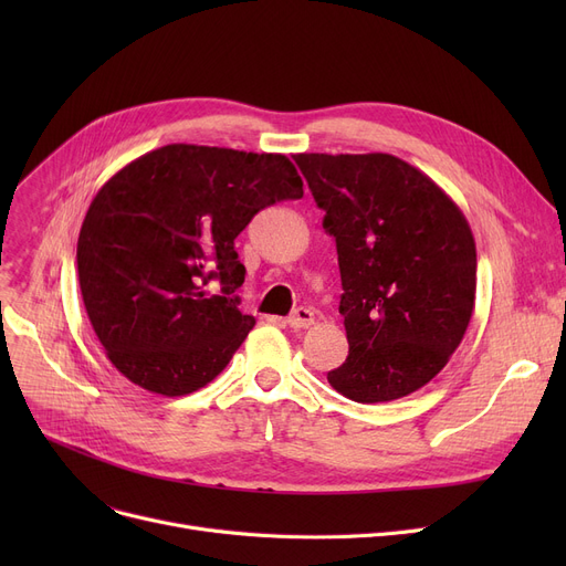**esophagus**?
Listing matches in <instances>:
<instances>
[{"mask_svg": "<svg viewBox=\"0 0 566 566\" xmlns=\"http://www.w3.org/2000/svg\"><path fill=\"white\" fill-rule=\"evenodd\" d=\"M286 323H289V328H295V331L310 328V325L314 323V312L307 310V307H298L286 318Z\"/></svg>", "mask_w": 566, "mask_h": 566, "instance_id": "34e87169", "label": "esophagus"}]
</instances>
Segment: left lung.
<instances>
[{"mask_svg":"<svg viewBox=\"0 0 566 566\" xmlns=\"http://www.w3.org/2000/svg\"><path fill=\"white\" fill-rule=\"evenodd\" d=\"M293 160L337 243L348 358L328 382L358 403L420 390L450 363L472 316L478 250L465 216L390 154Z\"/></svg>","mask_w":566,"mask_h":566,"instance_id":"left-lung-1","label":"left lung"}]
</instances>
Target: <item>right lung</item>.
I'll return each instance as SVG.
<instances>
[{
	"label": "right lung",
	"mask_w": 566,
	"mask_h": 566,
	"mask_svg": "<svg viewBox=\"0 0 566 566\" xmlns=\"http://www.w3.org/2000/svg\"><path fill=\"white\" fill-rule=\"evenodd\" d=\"M301 197L282 154L167 144L116 171L77 238L82 301L109 363L163 397L211 382L254 328L238 310L235 235L261 208Z\"/></svg>",
	"instance_id": "right-lung-1"
}]
</instances>
